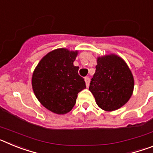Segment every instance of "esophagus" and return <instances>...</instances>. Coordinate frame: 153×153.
Returning <instances> with one entry per match:
<instances>
[{"instance_id":"obj_1","label":"esophagus","mask_w":153,"mask_h":153,"mask_svg":"<svg viewBox=\"0 0 153 153\" xmlns=\"http://www.w3.org/2000/svg\"><path fill=\"white\" fill-rule=\"evenodd\" d=\"M84 80H85V83H86V87H88L89 86H90V78L87 77V76H86V77L84 78Z\"/></svg>"}]
</instances>
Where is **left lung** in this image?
Here are the masks:
<instances>
[{"label":"left lung","mask_w":153,"mask_h":153,"mask_svg":"<svg viewBox=\"0 0 153 153\" xmlns=\"http://www.w3.org/2000/svg\"><path fill=\"white\" fill-rule=\"evenodd\" d=\"M89 90L100 108L112 112L123 106L132 97L134 78L125 60L110 53L98 56Z\"/></svg>","instance_id":"8db88e82"}]
</instances>
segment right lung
Wrapping results in <instances>:
<instances>
[{"mask_svg":"<svg viewBox=\"0 0 153 153\" xmlns=\"http://www.w3.org/2000/svg\"><path fill=\"white\" fill-rule=\"evenodd\" d=\"M78 51L58 48L49 52L36 65L32 75V88L41 105L63 115L73 109L85 81L74 65Z\"/></svg>","mask_w":153,"mask_h":153,"instance_id":"obj_1","label":"right lung"}]
</instances>
